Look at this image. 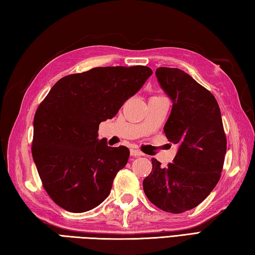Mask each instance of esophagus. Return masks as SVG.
<instances>
[{
    "mask_svg": "<svg viewBox=\"0 0 255 255\" xmlns=\"http://www.w3.org/2000/svg\"><path fill=\"white\" fill-rule=\"evenodd\" d=\"M130 154L133 157H139V156H141L142 153L139 150H137V149H130Z\"/></svg>",
    "mask_w": 255,
    "mask_h": 255,
    "instance_id": "esophagus-1",
    "label": "esophagus"
}]
</instances>
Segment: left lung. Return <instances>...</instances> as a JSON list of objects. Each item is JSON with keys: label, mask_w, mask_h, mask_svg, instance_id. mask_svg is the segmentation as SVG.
Wrapping results in <instances>:
<instances>
[{"label": "left lung", "mask_w": 255, "mask_h": 255, "mask_svg": "<svg viewBox=\"0 0 255 255\" xmlns=\"http://www.w3.org/2000/svg\"><path fill=\"white\" fill-rule=\"evenodd\" d=\"M156 76L172 102L163 131L169 141L178 144V151L167 168L151 159L143 191L161 210L182 213L200 204L217 186L227 138L218 102L208 89L179 68L159 67Z\"/></svg>", "instance_id": "left-lung-1"}]
</instances>
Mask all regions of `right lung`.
Masks as SVG:
<instances>
[{
	"instance_id": "1",
	"label": "right lung",
	"mask_w": 255,
	"mask_h": 255,
	"mask_svg": "<svg viewBox=\"0 0 255 255\" xmlns=\"http://www.w3.org/2000/svg\"><path fill=\"white\" fill-rule=\"evenodd\" d=\"M151 75L147 66L95 67L59 79L39 105L32 154L44 189L59 207L82 213L109 196L130 152L99 140V124L116 116Z\"/></svg>"
}]
</instances>
